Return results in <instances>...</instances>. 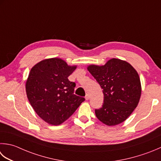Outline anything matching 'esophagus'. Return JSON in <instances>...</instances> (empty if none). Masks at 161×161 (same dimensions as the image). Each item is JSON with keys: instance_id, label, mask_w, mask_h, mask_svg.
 <instances>
[{"instance_id": "34e87169", "label": "esophagus", "mask_w": 161, "mask_h": 161, "mask_svg": "<svg viewBox=\"0 0 161 161\" xmlns=\"http://www.w3.org/2000/svg\"><path fill=\"white\" fill-rule=\"evenodd\" d=\"M89 98H90V96L89 95V94H86V96H85V99L87 100H89Z\"/></svg>"}]
</instances>
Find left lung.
<instances>
[{
    "instance_id": "8db88e82",
    "label": "left lung",
    "mask_w": 161,
    "mask_h": 161,
    "mask_svg": "<svg viewBox=\"0 0 161 161\" xmlns=\"http://www.w3.org/2000/svg\"><path fill=\"white\" fill-rule=\"evenodd\" d=\"M87 70L103 89L104 103L95 110L98 120L109 126L126 120L141 97L140 79L136 70L119 58H111L103 65H90Z\"/></svg>"
}]
</instances>
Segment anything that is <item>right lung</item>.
<instances>
[{
  "label": "right lung",
  "mask_w": 161,
  "mask_h": 161,
  "mask_svg": "<svg viewBox=\"0 0 161 161\" xmlns=\"http://www.w3.org/2000/svg\"><path fill=\"white\" fill-rule=\"evenodd\" d=\"M76 68L59 58L42 60L31 68L26 82L27 97L47 124H61L84 101L73 93L75 83L68 79Z\"/></svg>",
  "instance_id": "right-lung-1"
}]
</instances>
